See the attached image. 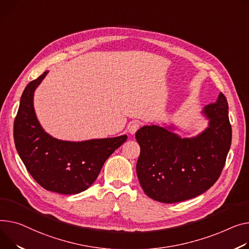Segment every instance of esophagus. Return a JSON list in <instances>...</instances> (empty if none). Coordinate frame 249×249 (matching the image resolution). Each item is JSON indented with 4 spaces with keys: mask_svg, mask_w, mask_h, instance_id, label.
Wrapping results in <instances>:
<instances>
[{
    "mask_svg": "<svg viewBox=\"0 0 249 249\" xmlns=\"http://www.w3.org/2000/svg\"><path fill=\"white\" fill-rule=\"evenodd\" d=\"M140 122L139 121H133L131 122L129 127H128V130H129V133L130 134H135L136 131L140 128Z\"/></svg>",
    "mask_w": 249,
    "mask_h": 249,
    "instance_id": "esophagus-1",
    "label": "esophagus"
}]
</instances>
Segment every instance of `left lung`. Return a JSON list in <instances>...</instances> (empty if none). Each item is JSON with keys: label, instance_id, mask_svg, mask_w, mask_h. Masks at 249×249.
I'll return each mask as SVG.
<instances>
[{"label": "left lung", "instance_id": "obj_1", "mask_svg": "<svg viewBox=\"0 0 249 249\" xmlns=\"http://www.w3.org/2000/svg\"><path fill=\"white\" fill-rule=\"evenodd\" d=\"M209 127L194 138H180L152 125L135 134L140 145L136 171L143 191L152 199L175 203L202 194L216 182L225 165L232 129L228 104L220 93L204 107Z\"/></svg>", "mask_w": 249, "mask_h": 249}]
</instances>
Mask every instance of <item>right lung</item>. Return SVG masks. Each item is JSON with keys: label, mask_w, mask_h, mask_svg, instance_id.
<instances>
[{"label": "right lung", "mask_w": 249, "mask_h": 249, "mask_svg": "<svg viewBox=\"0 0 249 249\" xmlns=\"http://www.w3.org/2000/svg\"><path fill=\"white\" fill-rule=\"evenodd\" d=\"M47 73L31 81L22 94L14 121L15 145L39 185L60 194H77L94 183L105 161L127 140V135L83 142L61 141L48 135L33 107L34 91Z\"/></svg>", "instance_id": "obj_1"}]
</instances>
